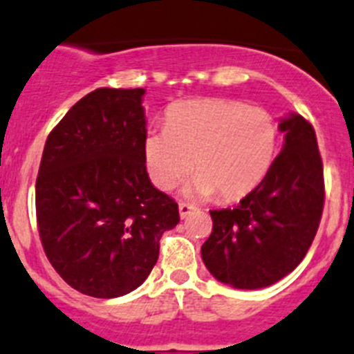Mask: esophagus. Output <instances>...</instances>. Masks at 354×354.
<instances>
[{
    "label": "esophagus",
    "mask_w": 354,
    "mask_h": 354,
    "mask_svg": "<svg viewBox=\"0 0 354 354\" xmlns=\"http://www.w3.org/2000/svg\"><path fill=\"white\" fill-rule=\"evenodd\" d=\"M178 209H180L181 218H185V216H189L190 213H192L196 208H194L192 205H189V203H180V208H178Z\"/></svg>",
    "instance_id": "1"
}]
</instances>
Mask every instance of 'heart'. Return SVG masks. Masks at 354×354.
<instances>
[{"mask_svg": "<svg viewBox=\"0 0 354 354\" xmlns=\"http://www.w3.org/2000/svg\"><path fill=\"white\" fill-rule=\"evenodd\" d=\"M277 138L275 118L263 107L212 98L180 102L167 111L165 129L146 136V165L158 189L171 190L194 162L189 196L236 199L268 173Z\"/></svg>", "mask_w": 354, "mask_h": 354, "instance_id": "1", "label": "heart"}]
</instances>
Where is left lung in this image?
Wrapping results in <instances>:
<instances>
[{"instance_id": "obj_1", "label": "left lung", "mask_w": 354, "mask_h": 354, "mask_svg": "<svg viewBox=\"0 0 354 354\" xmlns=\"http://www.w3.org/2000/svg\"><path fill=\"white\" fill-rule=\"evenodd\" d=\"M284 146L268 173L236 206L212 209L201 257L218 282L236 289L275 284L301 263L319 227L323 162L316 132L300 114L279 123Z\"/></svg>"}]
</instances>
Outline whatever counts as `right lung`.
I'll return each mask as SVG.
<instances>
[{"label":"right lung","instance_id":"1","mask_svg":"<svg viewBox=\"0 0 354 354\" xmlns=\"http://www.w3.org/2000/svg\"><path fill=\"white\" fill-rule=\"evenodd\" d=\"M146 90L98 88L46 141L37 178V222L47 259L66 284L93 298L138 289L176 227L174 199L146 171Z\"/></svg>","mask_w":354,"mask_h":354}]
</instances>
